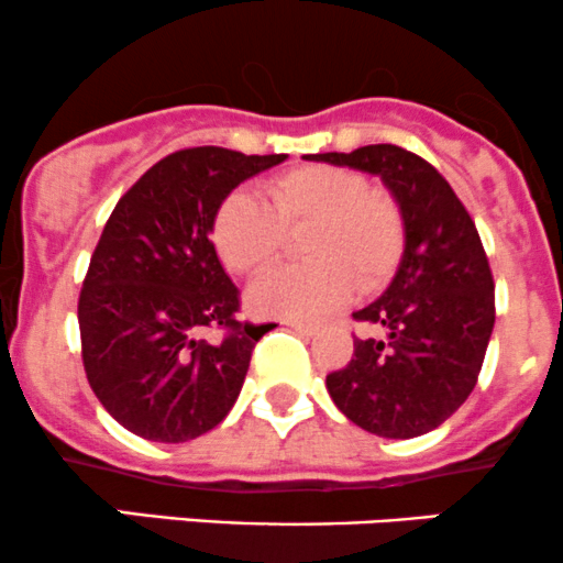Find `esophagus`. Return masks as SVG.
<instances>
[{
    "instance_id": "1",
    "label": "esophagus",
    "mask_w": 563,
    "mask_h": 563,
    "mask_svg": "<svg viewBox=\"0 0 563 563\" xmlns=\"http://www.w3.org/2000/svg\"><path fill=\"white\" fill-rule=\"evenodd\" d=\"M287 327H289V330L300 332V334H313L316 332V327L306 324V321H287Z\"/></svg>"
}]
</instances>
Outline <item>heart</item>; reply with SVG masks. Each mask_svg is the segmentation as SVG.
Returning a JSON list of instances; mask_svg holds the SVG:
<instances>
[{"instance_id":"1","label":"heart","mask_w":563,"mask_h":563,"mask_svg":"<svg viewBox=\"0 0 563 563\" xmlns=\"http://www.w3.org/2000/svg\"><path fill=\"white\" fill-rule=\"evenodd\" d=\"M308 229L300 252L308 265L276 268L252 284L247 306L271 319H316L349 300L351 289L375 292L394 276L404 252V218L390 194L362 173L332 164L289 169L265 183V205L236 191L212 223L220 261L255 276L279 257L289 233Z\"/></svg>"}]
</instances>
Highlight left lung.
<instances>
[{
  "mask_svg": "<svg viewBox=\"0 0 563 563\" xmlns=\"http://www.w3.org/2000/svg\"><path fill=\"white\" fill-rule=\"evenodd\" d=\"M311 162L380 175L404 218L394 282L353 313L385 340L353 338V356L327 375L340 412L385 439H415L468 399L495 327V282L476 223L439 169L390 143Z\"/></svg>",
  "mask_w": 563,
  "mask_h": 563,
  "instance_id": "8db88e82",
  "label": "left lung"
}]
</instances>
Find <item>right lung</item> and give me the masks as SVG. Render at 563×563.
Here are the masks:
<instances>
[{
  "label": "right lung",
  "instance_id": "1",
  "mask_svg": "<svg viewBox=\"0 0 563 563\" xmlns=\"http://www.w3.org/2000/svg\"><path fill=\"white\" fill-rule=\"evenodd\" d=\"M284 159L183 148L113 207L81 284L79 332L90 388L130 433L180 444L236 404L265 330L236 319L239 289L210 233L233 188ZM205 329H223L224 340L207 344Z\"/></svg>",
  "mask_w": 563,
  "mask_h": 563
}]
</instances>
